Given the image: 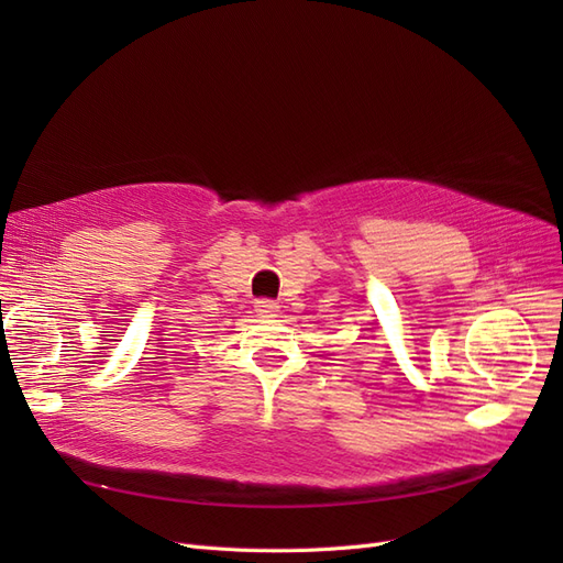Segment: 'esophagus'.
<instances>
[{"label": "esophagus", "mask_w": 563, "mask_h": 563, "mask_svg": "<svg viewBox=\"0 0 563 563\" xmlns=\"http://www.w3.org/2000/svg\"><path fill=\"white\" fill-rule=\"evenodd\" d=\"M255 312H261V314H275V312H279V302L269 300V298L255 300Z\"/></svg>", "instance_id": "obj_1"}]
</instances>
